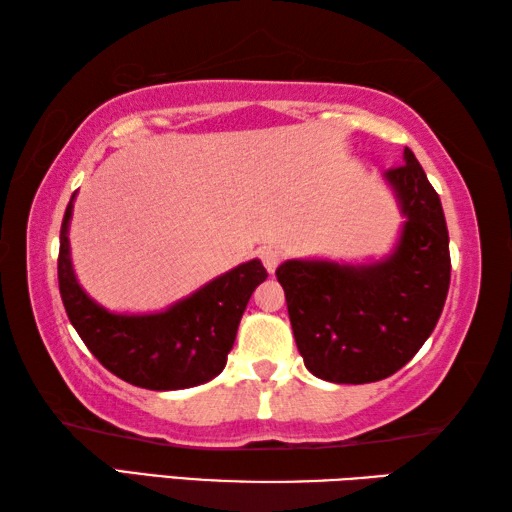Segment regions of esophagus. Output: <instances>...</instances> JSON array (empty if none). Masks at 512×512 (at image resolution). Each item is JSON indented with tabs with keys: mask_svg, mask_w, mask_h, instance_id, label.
<instances>
[{
	"mask_svg": "<svg viewBox=\"0 0 512 512\" xmlns=\"http://www.w3.org/2000/svg\"><path fill=\"white\" fill-rule=\"evenodd\" d=\"M259 257H262L266 271L268 273H275V268H277V264H280V259H282V253L277 248H264L262 253H259Z\"/></svg>",
	"mask_w": 512,
	"mask_h": 512,
	"instance_id": "34e87169",
	"label": "esophagus"
}]
</instances>
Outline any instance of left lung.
<instances>
[{
	"mask_svg": "<svg viewBox=\"0 0 512 512\" xmlns=\"http://www.w3.org/2000/svg\"><path fill=\"white\" fill-rule=\"evenodd\" d=\"M384 178L406 216L391 255L370 264L287 259L275 271L307 370L334 384H370L406 366L447 300L452 262L436 189L411 149Z\"/></svg>",
	"mask_w": 512,
	"mask_h": 512,
	"instance_id": "1",
	"label": "left lung"
}]
</instances>
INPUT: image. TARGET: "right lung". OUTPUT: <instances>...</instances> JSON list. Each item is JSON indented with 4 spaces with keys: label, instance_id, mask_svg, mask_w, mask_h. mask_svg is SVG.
I'll list each match as a JSON object with an SVG mask.
<instances>
[{
    "label": "right lung",
    "instance_id": "add662e5",
    "mask_svg": "<svg viewBox=\"0 0 512 512\" xmlns=\"http://www.w3.org/2000/svg\"><path fill=\"white\" fill-rule=\"evenodd\" d=\"M72 203L74 196L60 225L58 287L69 323L101 366L149 391H180L219 375L248 300L268 277L262 262L239 264L158 314H112L74 275L67 239Z\"/></svg>",
    "mask_w": 512,
    "mask_h": 512
}]
</instances>
